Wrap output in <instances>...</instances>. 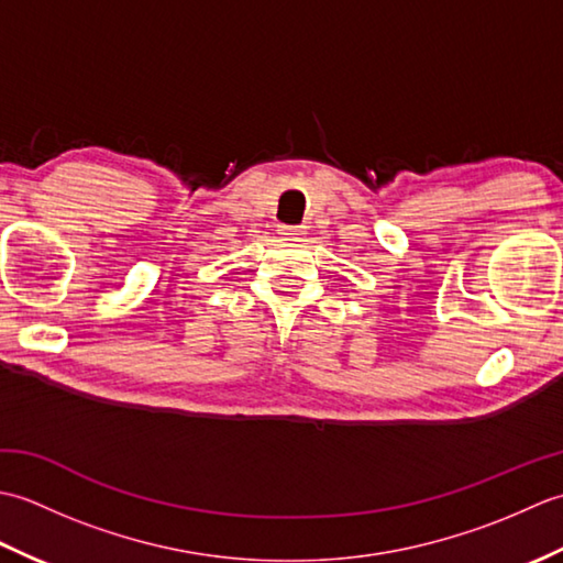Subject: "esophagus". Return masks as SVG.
Here are the masks:
<instances>
[{
    "mask_svg": "<svg viewBox=\"0 0 563 563\" xmlns=\"http://www.w3.org/2000/svg\"><path fill=\"white\" fill-rule=\"evenodd\" d=\"M278 234L285 236V239H300V236L305 234V227H288V224H283V227H278Z\"/></svg>",
    "mask_w": 563,
    "mask_h": 563,
    "instance_id": "obj_1",
    "label": "esophagus"
}]
</instances>
